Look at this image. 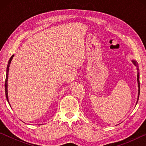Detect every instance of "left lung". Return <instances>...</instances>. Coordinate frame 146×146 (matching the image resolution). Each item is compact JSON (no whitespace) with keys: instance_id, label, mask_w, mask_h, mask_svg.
<instances>
[{"instance_id":"obj_1","label":"left lung","mask_w":146,"mask_h":146,"mask_svg":"<svg viewBox=\"0 0 146 146\" xmlns=\"http://www.w3.org/2000/svg\"><path fill=\"white\" fill-rule=\"evenodd\" d=\"M132 62L134 64V65L135 66H137V82H138V99H137V104L138 102V98H139V95H140V80H139V72H138V63L137 61H135L134 60H132Z\"/></svg>"}]
</instances>
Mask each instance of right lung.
I'll return each instance as SVG.
<instances>
[{"label": "right lung", "instance_id": "1", "mask_svg": "<svg viewBox=\"0 0 146 146\" xmlns=\"http://www.w3.org/2000/svg\"><path fill=\"white\" fill-rule=\"evenodd\" d=\"M14 56V55H12L11 56V58H9V60L8 61V66H7V69H6V80H5V93H6V99L8 100V103L9 102V100H8V73H9V66H10V64H11V62L12 60V59H13Z\"/></svg>", "mask_w": 146, "mask_h": 146}]
</instances>
